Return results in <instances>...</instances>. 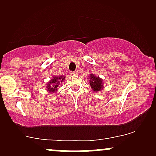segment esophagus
Wrapping results in <instances>:
<instances>
[{"mask_svg": "<svg viewBox=\"0 0 156 156\" xmlns=\"http://www.w3.org/2000/svg\"><path fill=\"white\" fill-rule=\"evenodd\" d=\"M78 71H74V72L72 73V75H73V76H76V75H78Z\"/></svg>", "mask_w": 156, "mask_h": 156, "instance_id": "1", "label": "esophagus"}]
</instances>
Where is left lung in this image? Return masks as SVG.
I'll use <instances>...</instances> for the list:
<instances>
[{
	"label": "left lung",
	"mask_w": 156,
	"mask_h": 156,
	"mask_svg": "<svg viewBox=\"0 0 156 156\" xmlns=\"http://www.w3.org/2000/svg\"><path fill=\"white\" fill-rule=\"evenodd\" d=\"M89 83L91 89L94 92H98L104 88V83L102 78L99 76H96L95 75L91 74L89 76Z\"/></svg>",
	"instance_id": "8db88e82"
}]
</instances>
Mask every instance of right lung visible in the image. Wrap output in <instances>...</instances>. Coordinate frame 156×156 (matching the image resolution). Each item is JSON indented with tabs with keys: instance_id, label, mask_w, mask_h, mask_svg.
I'll return each instance as SVG.
<instances>
[{
	"instance_id": "right-lung-1",
	"label": "right lung",
	"mask_w": 156,
	"mask_h": 156,
	"mask_svg": "<svg viewBox=\"0 0 156 156\" xmlns=\"http://www.w3.org/2000/svg\"><path fill=\"white\" fill-rule=\"evenodd\" d=\"M65 78L66 77L64 76H53V78L48 82V84H46V88L48 93L53 94V93L56 92L58 89V87L60 83L63 82Z\"/></svg>"
}]
</instances>
